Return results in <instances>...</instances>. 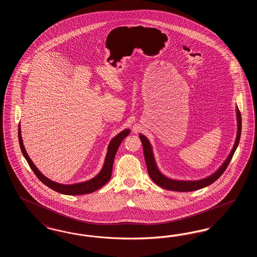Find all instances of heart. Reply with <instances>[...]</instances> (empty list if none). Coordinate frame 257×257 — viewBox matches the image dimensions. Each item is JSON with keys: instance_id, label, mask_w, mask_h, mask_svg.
<instances>
[{"instance_id": "heart-1", "label": "heart", "mask_w": 257, "mask_h": 257, "mask_svg": "<svg viewBox=\"0 0 257 257\" xmlns=\"http://www.w3.org/2000/svg\"><path fill=\"white\" fill-rule=\"evenodd\" d=\"M96 113H94L95 115H94V120H103L104 118H105V116H103V115H99L100 113H97L98 111H95Z\"/></svg>"}]
</instances>
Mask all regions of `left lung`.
<instances>
[{
  "mask_svg": "<svg viewBox=\"0 0 257 257\" xmlns=\"http://www.w3.org/2000/svg\"><path fill=\"white\" fill-rule=\"evenodd\" d=\"M130 134V130L129 129H125L121 131L119 134L116 135L113 139H111V141L108 146V151H107V155H106V159L105 163L103 166V169L100 171L96 176H94L93 178L85 181V182H80V183L69 184V185H65V184L58 183L55 182L53 180H51L48 177H46L43 173H41L40 171L37 168V166L34 164V162L29 157L26 149H25L24 145H23V140L21 137V125L19 122L18 125V139H19V144H20V148L21 151L24 155L25 159L27 160L30 168L32 169V171L35 172V174L37 175V178L42 182L45 184L47 187H49L50 189L62 194V195H68V196H76V195H85V194H90L93 193L95 191L99 190L100 188H102L105 184L107 183L110 180V175H111V170H112V164H113V159L115 156V153L118 149V147L120 146L121 142L124 140V138H126L128 135Z\"/></svg>",
  "mask_w": 257,
  "mask_h": 257,
  "instance_id": "8db88e82",
  "label": "left lung"
}]
</instances>
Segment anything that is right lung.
Returning <instances> with one entry per match:
<instances>
[{"instance_id":"right-lung-1","label":"right lung","mask_w":257,"mask_h":257,"mask_svg":"<svg viewBox=\"0 0 257 257\" xmlns=\"http://www.w3.org/2000/svg\"><path fill=\"white\" fill-rule=\"evenodd\" d=\"M236 113H237V136H236V140H235V144L233 147L232 150L230 151L228 157L223 162V164L219 168V170L214 172L212 175H210L209 177H206L204 179L201 180H197V181H178V180H172L171 178L167 177L166 175H164L157 166V163L154 158V153H153V148L149 142V140L147 139L145 135L140 134L139 137L142 141L143 144V148H144V155H145V160L147 163V171L148 174L150 176V178L155 182L158 184L161 187H163L164 189L167 190H171V191H175V192H191V191H196V190H200L202 188H205L209 185L215 182L220 175L223 173V171H225L226 167L228 166L229 162L231 161L233 154L236 150V148L238 147L239 141H240V136H241V128H242V122H241V114L240 111L236 108ZM223 171L221 172V171Z\"/></svg>"}]
</instances>
